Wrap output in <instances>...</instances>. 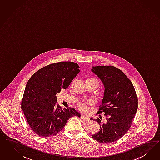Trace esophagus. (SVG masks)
I'll return each instance as SVG.
<instances>
[{"instance_id":"obj_1","label":"esophagus","mask_w":160,"mask_h":160,"mask_svg":"<svg viewBox=\"0 0 160 160\" xmlns=\"http://www.w3.org/2000/svg\"><path fill=\"white\" fill-rule=\"evenodd\" d=\"M81 119L83 121H89L90 120V118L84 116H81Z\"/></svg>"}]
</instances>
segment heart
<instances>
[{"mask_svg": "<svg viewBox=\"0 0 160 160\" xmlns=\"http://www.w3.org/2000/svg\"><path fill=\"white\" fill-rule=\"evenodd\" d=\"M87 80H92V82H94L96 84L97 86H98V80H97L96 78H88V79H87ZM80 109L82 110V112H86L87 110V106H86V104H84V103H81V104H80Z\"/></svg>", "mask_w": 160, "mask_h": 160, "instance_id": "b5f03b06", "label": "heart"}]
</instances>
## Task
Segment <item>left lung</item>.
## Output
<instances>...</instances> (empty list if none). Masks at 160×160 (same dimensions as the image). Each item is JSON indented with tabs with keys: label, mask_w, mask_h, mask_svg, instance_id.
Listing matches in <instances>:
<instances>
[{
	"label": "left lung",
	"mask_w": 160,
	"mask_h": 160,
	"mask_svg": "<svg viewBox=\"0 0 160 160\" xmlns=\"http://www.w3.org/2000/svg\"><path fill=\"white\" fill-rule=\"evenodd\" d=\"M92 71L105 88L97 114L103 112L106 117L102 121L99 115L96 121L100 125V130L92 136L100 143L108 144L121 138L130 128L138 108V98L132 83L121 70L107 66H92Z\"/></svg>",
	"instance_id": "1"
}]
</instances>
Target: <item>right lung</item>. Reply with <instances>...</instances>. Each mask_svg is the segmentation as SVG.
Returning a JSON list of instances; mask_svg holds the SVG:
<instances>
[{"instance_id": "obj_1", "label": "right lung", "mask_w": 160, "mask_h": 160, "mask_svg": "<svg viewBox=\"0 0 160 160\" xmlns=\"http://www.w3.org/2000/svg\"><path fill=\"white\" fill-rule=\"evenodd\" d=\"M77 63L62 62L49 64L32 75L27 82L21 108L31 128L38 135L48 137L61 131L72 117H80L74 108L57 104L56 94L67 88L80 70Z\"/></svg>"}]
</instances>
